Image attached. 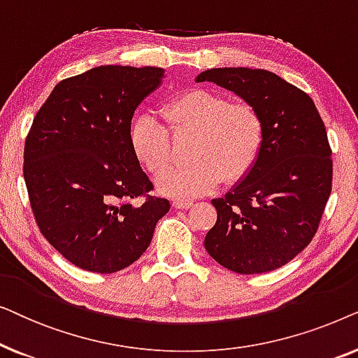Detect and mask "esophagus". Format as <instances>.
<instances>
[{
	"label": "esophagus",
	"mask_w": 358,
	"mask_h": 358,
	"mask_svg": "<svg viewBox=\"0 0 358 358\" xmlns=\"http://www.w3.org/2000/svg\"><path fill=\"white\" fill-rule=\"evenodd\" d=\"M190 205H192V202H190V200H173V207L174 208H179V210H182V208H189Z\"/></svg>",
	"instance_id": "34e87169"
}]
</instances>
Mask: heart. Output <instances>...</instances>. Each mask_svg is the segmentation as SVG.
<instances>
[{"label":"heart","instance_id":"b5f03b06","mask_svg":"<svg viewBox=\"0 0 358 358\" xmlns=\"http://www.w3.org/2000/svg\"><path fill=\"white\" fill-rule=\"evenodd\" d=\"M166 127L153 114L136 117L130 129L131 150L141 164L158 176L170 162L171 129L175 134L195 131L189 159L193 163L159 176L158 189L176 199L207 194L222 182L243 179L257 163L266 140V124L257 107L246 101L192 90L164 107Z\"/></svg>","mask_w":358,"mask_h":358}]
</instances>
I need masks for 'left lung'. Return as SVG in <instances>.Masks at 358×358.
I'll use <instances>...</instances> for the list:
<instances>
[{"label": "left lung", "instance_id": "left-lung-1", "mask_svg": "<svg viewBox=\"0 0 358 358\" xmlns=\"http://www.w3.org/2000/svg\"><path fill=\"white\" fill-rule=\"evenodd\" d=\"M195 81L233 91L257 107L266 124L257 163L224 197L212 200L217 223L205 249L236 273L275 271L311 243L331 195L324 122L305 91L272 71L212 68Z\"/></svg>", "mask_w": 358, "mask_h": 358}]
</instances>
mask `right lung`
<instances>
[{"label": "right lung", "mask_w": 358, "mask_h": 358, "mask_svg": "<svg viewBox=\"0 0 358 358\" xmlns=\"http://www.w3.org/2000/svg\"><path fill=\"white\" fill-rule=\"evenodd\" d=\"M163 68L97 66L66 78L38 109L24 146V180L37 227L66 261L114 273L148 249L169 212L130 145L135 109Z\"/></svg>", "instance_id": "1"}]
</instances>
